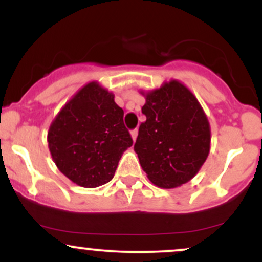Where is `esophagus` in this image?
Instances as JSON below:
<instances>
[{
  "label": "esophagus",
  "mask_w": 262,
  "mask_h": 262,
  "mask_svg": "<svg viewBox=\"0 0 262 262\" xmlns=\"http://www.w3.org/2000/svg\"><path fill=\"white\" fill-rule=\"evenodd\" d=\"M130 137L132 139H133V141L137 140V137H138V129H134V130L130 132Z\"/></svg>",
  "instance_id": "esophagus-1"
}]
</instances>
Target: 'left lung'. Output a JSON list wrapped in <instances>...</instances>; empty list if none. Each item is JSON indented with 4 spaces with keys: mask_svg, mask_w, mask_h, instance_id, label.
Wrapping results in <instances>:
<instances>
[{
    "mask_svg": "<svg viewBox=\"0 0 262 262\" xmlns=\"http://www.w3.org/2000/svg\"><path fill=\"white\" fill-rule=\"evenodd\" d=\"M145 97L134 151L148 179L160 188H176L191 181L210 150V125L202 106L179 80L140 91Z\"/></svg>",
    "mask_w": 262,
    "mask_h": 262,
    "instance_id": "8db88e82",
    "label": "left lung"
}]
</instances>
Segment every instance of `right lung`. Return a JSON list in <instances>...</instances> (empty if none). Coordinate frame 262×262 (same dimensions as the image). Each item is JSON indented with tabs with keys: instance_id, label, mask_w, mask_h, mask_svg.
Masks as SVG:
<instances>
[{
	"instance_id": "obj_1",
	"label": "right lung",
	"mask_w": 262,
	"mask_h": 262,
	"mask_svg": "<svg viewBox=\"0 0 262 262\" xmlns=\"http://www.w3.org/2000/svg\"><path fill=\"white\" fill-rule=\"evenodd\" d=\"M114 95L97 81L86 83L62 106L48 130V146L60 172L85 188L113 179L133 140Z\"/></svg>"
}]
</instances>
